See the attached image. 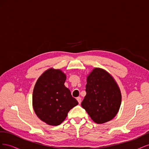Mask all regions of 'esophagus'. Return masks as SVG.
Here are the masks:
<instances>
[{
  "label": "esophagus",
  "mask_w": 149,
  "mask_h": 149,
  "mask_svg": "<svg viewBox=\"0 0 149 149\" xmlns=\"http://www.w3.org/2000/svg\"><path fill=\"white\" fill-rule=\"evenodd\" d=\"M76 100H77V101H78V103L79 104H81V98L80 97H78L77 98H76Z\"/></svg>",
  "instance_id": "esophagus-1"
}]
</instances>
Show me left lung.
Returning a JSON list of instances; mask_svg holds the SVG:
<instances>
[{"label": "left lung", "instance_id": "left-lung-1", "mask_svg": "<svg viewBox=\"0 0 149 149\" xmlns=\"http://www.w3.org/2000/svg\"><path fill=\"white\" fill-rule=\"evenodd\" d=\"M86 92L81 106L94 123H107L118 114L122 101L120 90L105 70L95 68L88 75Z\"/></svg>", "mask_w": 149, "mask_h": 149}]
</instances>
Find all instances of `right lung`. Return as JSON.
<instances>
[{"mask_svg": "<svg viewBox=\"0 0 149 149\" xmlns=\"http://www.w3.org/2000/svg\"><path fill=\"white\" fill-rule=\"evenodd\" d=\"M66 79L61 70L51 68L35 83L32 96L33 110L38 118L48 125H60L70 109L78 104L64 85Z\"/></svg>", "mask_w": 149, "mask_h": 149, "instance_id": "obj_1", "label": "right lung"}]
</instances>
